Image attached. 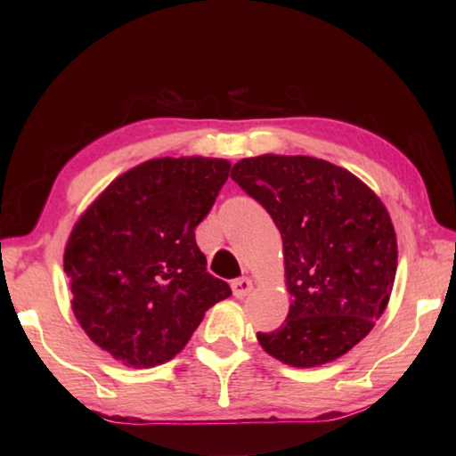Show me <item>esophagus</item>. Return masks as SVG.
Listing matches in <instances>:
<instances>
[{"instance_id":"34e87169","label":"esophagus","mask_w":456,"mask_h":456,"mask_svg":"<svg viewBox=\"0 0 456 456\" xmlns=\"http://www.w3.org/2000/svg\"><path fill=\"white\" fill-rule=\"evenodd\" d=\"M231 289H233V296L235 297H245L247 293H249L253 289V281L249 280V277H239V280H233L231 281Z\"/></svg>"}]
</instances>
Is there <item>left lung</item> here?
Listing matches in <instances>:
<instances>
[{
  "label": "left lung",
  "mask_w": 456,
  "mask_h": 456,
  "mask_svg": "<svg viewBox=\"0 0 456 456\" xmlns=\"http://www.w3.org/2000/svg\"><path fill=\"white\" fill-rule=\"evenodd\" d=\"M283 239L288 318L257 339L269 356L315 368L364 339L388 305L398 247L390 215L358 176L314 157L261 154L231 171Z\"/></svg>",
  "instance_id": "1"
}]
</instances>
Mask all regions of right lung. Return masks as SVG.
Returning <instances> with one entry per match:
<instances>
[{"instance_id": "right-lung-1", "label": "right lung", "mask_w": 456, "mask_h": 456, "mask_svg": "<svg viewBox=\"0 0 456 456\" xmlns=\"http://www.w3.org/2000/svg\"><path fill=\"white\" fill-rule=\"evenodd\" d=\"M229 171L223 159L146 160L76 221L64 251L74 315L125 366L173 360L205 312L231 296L195 241Z\"/></svg>"}]
</instances>
